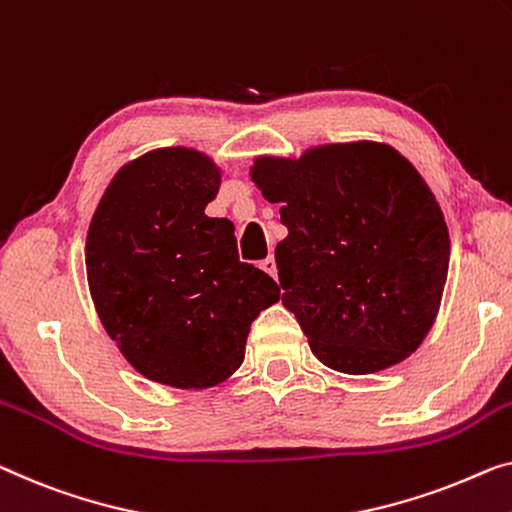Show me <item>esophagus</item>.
I'll list each match as a JSON object with an SVG mask.
<instances>
[{
    "instance_id": "obj_1",
    "label": "esophagus",
    "mask_w": 512,
    "mask_h": 512,
    "mask_svg": "<svg viewBox=\"0 0 512 512\" xmlns=\"http://www.w3.org/2000/svg\"><path fill=\"white\" fill-rule=\"evenodd\" d=\"M259 269H262L264 273H269L271 278H276V276H278V266H276V259H273L271 255L266 257V259H262V264H259Z\"/></svg>"
}]
</instances>
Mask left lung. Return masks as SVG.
<instances>
[{
  "label": "left lung",
  "mask_w": 512,
  "mask_h": 512,
  "mask_svg": "<svg viewBox=\"0 0 512 512\" xmlns=\"http://www.w3.org/2000/svg\"><path fill=\"white\" fill-rule=\"evenodd\" d=\"M287 239L282 305L331 370L372 375L414 354L437 319L451 239L430 186L384 142H338L250 167Z\"/></svg>",
  "instance_id": "left-lung-1"
}]
</instances>
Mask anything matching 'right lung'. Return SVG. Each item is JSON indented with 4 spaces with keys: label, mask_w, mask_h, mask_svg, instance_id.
Wrapping results in <instances>:
<instances>
[{
    "label": "right lung",
    "mask_w": 512,
    "mask_h": 512,
    "mask_svg": "<svg viewBox=\"0 0 512 512\" xmlns=\"http://www.w3.org/2000/svg\"><path fill=\"white\" fill-rule=\"evenodd\" d=\"M220 170L202 151L154 149L114 174L89 223V292L119 352L151 381L216 386L239 370L250 324L280 299L243 264L234 225L204 209Z\"/></svg>",
    "instance_id": "1"
}]
</instances>
